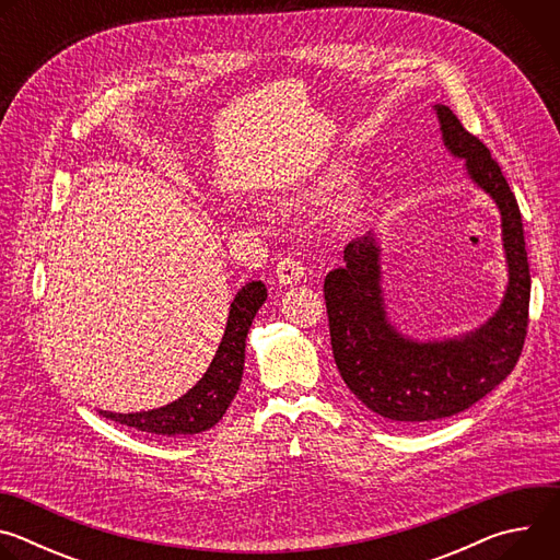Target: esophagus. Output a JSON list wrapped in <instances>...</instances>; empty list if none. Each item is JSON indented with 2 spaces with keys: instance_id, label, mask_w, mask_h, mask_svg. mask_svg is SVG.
<instances>
[{
  "instance_id": "esophagus-1",
  "label": "esophagus",
  "mask_w": 560,
  "mask_h": 560,
  "mask_svg": "<svg viewBox=\"0 0 560 560\" xmlns=\"http://www.w3.org/2000/svg\"><path fill=\"white\" fill-rule=\"evenodd\" d=\"M303 272H305V266H303V261L296 259L294 255H288V257H283V259L277 264V279H279V283H283V285L296 283V281L303 277Z\"/></svg>"
}]
</instances>
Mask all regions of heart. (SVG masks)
<instances>
[{"mask_svg":"<svg viewBox=\"0 0 560 560\" xmlns=\"http://www.w3.org/2000/svg\"><path fill=\"white\" fill-rule=\"evenodd\" d=\"M332 186H335V182H332L330 177H324L322 182H316V184L312 186V192H314V195H322V192H326V190L332 188Z\"/></svg>","mask_w":560,"mask_h":560,"instance_id":"heart-1","label":"heart"}]
</instances>
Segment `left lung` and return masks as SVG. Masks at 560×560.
I'll use <instances>...</instances> for the list:
<instances>
[{
	"instance_id": "left-lung-1",
	"label": "left lung",
	"mask_w": 560,
	"mask_h": 560,
	"mask_svg": "<svg viewBox=\"0 0 560 560\" xmlns=\"http://www.w3.org/2000/svg\"><path fill=\"white\" fill-rule=\"evenodd\" d=\"M436 115L445 145L465 159L469 177L501 210L510 285L483 328L454 341L415 343L385 318L374 236L365 234L346 246V266L324 283L335 363L365 408L396 423L454 417L481 401L514 370L529 324L532 279L516 197L488 145L465 130L447 106H436Z\"/></svg>"
}]
</instances>
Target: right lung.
<instances>
[{
	"mask_svg": "<svg viewBox=\"0 0 560 560\" xmlns=\"http://www.w3.org/2000/svg\"><path fill=\"white\" fill-rule=\"evenodd\" d=\"M266 285L253 281L242 288L230 303L228 326L219 350L203 374V378L177 401L159 410L137 412V415H115L102 412V417L117 421L121 425L162 434V436H192L210 430L225 415L244 376L246 359V337L253 326L257 310L266 301Z\"/></svg>",
	"mask_w": 560,
	"mask_h": 560,
	"instance_id": "add662e5",
	"label": "right lung"
}]
</instances>
